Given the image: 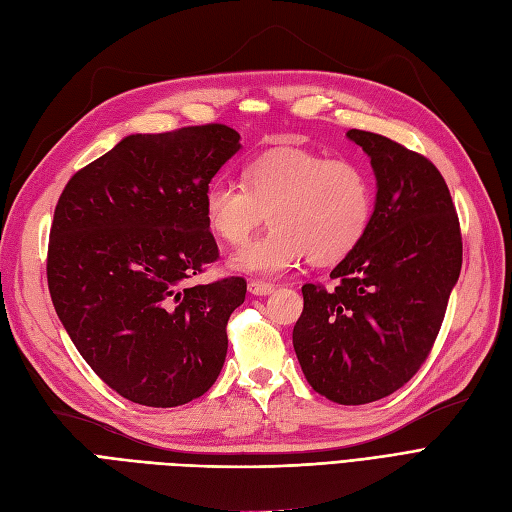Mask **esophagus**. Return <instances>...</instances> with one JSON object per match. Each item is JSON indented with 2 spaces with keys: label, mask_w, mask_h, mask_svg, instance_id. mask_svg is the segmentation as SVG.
Here are the masks:
<instances>
[{
  "label": "esophagus",
  "mask_w": 512,
  "mask_h": 512,
  "mask_svg": "<svg viewBox=\"0 0 512 512\" xmlns=\"http://www.w3.org/2000/svg\"><path fill=\"white\" fill-rule=\"evenodd\" d=\"M247 290H250L254 297H267V294H271L275 290L273 284H267V282H258V280H252L250 284H247Z\"/></svg>",
  "instance_id": "34e87169"
}]
</instances>
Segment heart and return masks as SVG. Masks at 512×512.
Segmentation results:
<instances>
[{
	"label": "heart",
	"instance_id": "1",
	"mask_svg": "<svg viewBox=\"0 0 512 512\" xmlns=\"http://www.w3.org/2000/svg\"><path fill=\"white\" fill-rule=\"evenodd\" d=\"M271 228L230 258V267L277 275L309 254L333 265L363 241L374 213V190L361 166L316 151L280 147L243 168V185L218 179L205 192V220L228 245H241L265 220Z\"/></svg>",
	"mask_w": 512,
	"mask_h": 512
}]
</instances>
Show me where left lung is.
I'll use <instances>...</instances> for the list:
<instances>
[{"instance_id": "8db88e82", "label": "left lung", "mask_w": 512, "mask_h": 512, "mask_svg": "<svg viewBox=\"0 0 512 512\" xmlns=\"http://www.w3.org/2000/svg\"><path fill=\"white\" fill-rule=\"evenodd\" d=\"M371 158L376 207L363 241L331 271L335 288L305 284L292 346L312 389L361 406L401 389L429 356L461 271L451 192L425 156L350 130Z\"/></svg>"}]
</instances>
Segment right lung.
Instances as JSON below:
<instances>
[{
    "mask_svg": "<svg viewBox=\"0 0 512 512\" xmlns=\"http://www.w3.org/2000/svg\"><path fill=\"white\" fill-rule=\"evenodd\" d=\"M239 138L224 123L130 134L57 200L46 256L55 312L87 365L134 404L183 406L222 371L247 284L192 280L220 258L205 192Z\"/></svg>",
    "mask_w": 512,
    "mask_h": 512,
    "instance_id": "add662e5",
    "label": "right lung"
}]
</instances>
